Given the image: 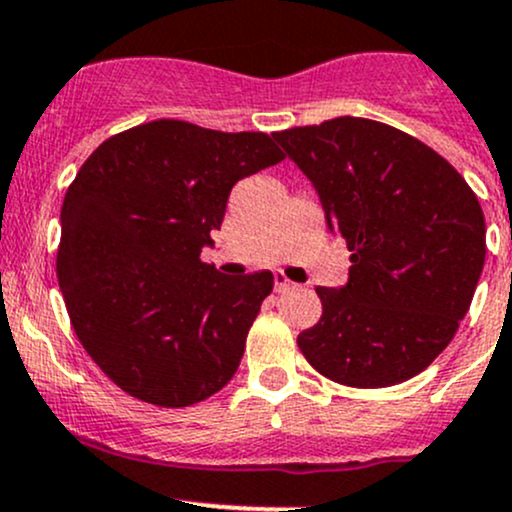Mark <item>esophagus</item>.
I'll return each instance as SVG.
<instances>
[{
    "label": "esophagus",
    "instance_id": "1",
    "mask_svg": "<svg viewBox=\"0 0 512 512\" xmlns=\"http://www.w3.org/2000/svg\"><path fill=\"white\" fill-rule=\"evenodd\" d=\"M291 286H294V282H289V279H286L282 272L274 274V291H279V294H282V291L291 289Z\"/></svg>",
    "mask_w": 512,
    "mask_h": 512
}]
</instances>
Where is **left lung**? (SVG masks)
I'll return each mask as SVG.
<instances>
[{"mask_svg": "<svg viewBox=\"0 0 512 512\" xmlns=\"http://www.w3.org/2000/svg\"><path fill=\"white\" fill-rule=\"evenodd\" d=\"M313 182L350 279L318 286L323 316L299 335L316 372L355 389L420 374L452 342L486 260V223L464 177L389 123L338 116L272 133Z\"/></svg>", "mask_w": 512, "mask_h": 512, "instance_id": "1", "label": "left lung"}]
</instances>
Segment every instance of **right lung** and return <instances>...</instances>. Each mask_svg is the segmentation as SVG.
Instances as JSON below:
<instances>
[{"mask_svg":"<svg viewBox=\"0 0 512 512\" xmlns=\"http://www.w3.org/2000/svg\"><path fill=\"white\" fill-rule=\"evenodd\" d=\"M284 160L267 133L157 119L106 138L60 211L58 282L75 335L138 401L184 408L238 372L272 272L201 262L238 179Z\"/></svg>","mask_w":512,"mask_h":512,"instance_id":"right-lung-1","label":"right lung"}]
</instances>
